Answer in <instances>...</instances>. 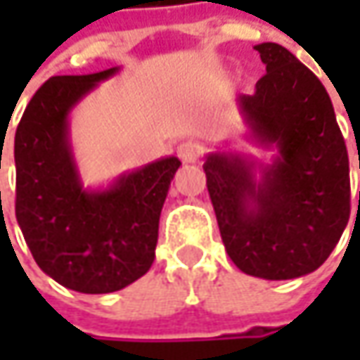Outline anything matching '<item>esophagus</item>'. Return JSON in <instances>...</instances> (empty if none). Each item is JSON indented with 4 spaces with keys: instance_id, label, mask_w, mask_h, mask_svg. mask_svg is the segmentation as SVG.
Instances as JSON below:
<instances>
[{
    "instance_id": "34e87169",
    "label": "esophagus",
    "mask_w": 360,
    "mask_h": 360,
    "mask_svg": "<svg viewBox=\"0 0 360 360\" xmlns=\"http://www.w3.org/2000/svg\"><path fill=\"white\" fill-rule=\"evenodd\" d=\"M176 152H178V158L182 160L184 164H194V162H198L202 154H204L202 146L196 144V142H182V144L178 146Z\"/></svg>"
}]
</instances>
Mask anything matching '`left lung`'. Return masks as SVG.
<instances>
[{"instance_id":"obj_1","label":"left lung","mask_w":360,"mask_h":360,"mask_svg":"<svg viewBox=\"0 0 360 360\" xmlns=\"http://www.w3.org/2000/svg\"><path fill=\"white\" fill-rule=\"evenodd\" d=\"M255 49L266 74L238 108L278 156L258 182L255 162L224 152L208 154L204 172L230 260L250 276L288 281L319 269L349 222V154L321 79L278 44Z\"/></svg>"}]
</instances>
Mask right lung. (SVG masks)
<instances>
[{
	"instance_id": "right-lung-1",
	"label": "right lung",
	"mask_w": 360,
	"mask_h": 360,
	"mask_svg": "<svg viewBox=\"0 0 360 360\" xmlns=\"http://www.w3.org/2000/svg\"><path fill=\"white\" fill-rule=\"evenodd\" d=\"M116 72L49 77L15 131V218L23 238L48 276L86 295L120 290L150 270L160 212L180 168L170 156L120 176L105 190H84L68 116Z\"/></svg>"
}]
</instances>
